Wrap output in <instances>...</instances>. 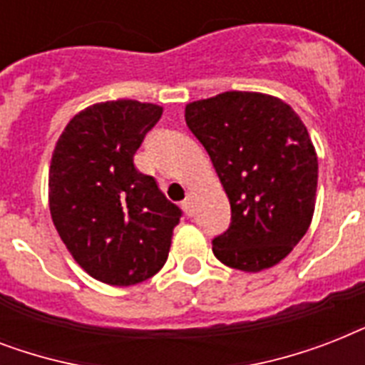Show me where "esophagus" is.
<instances>
[{
    "label": "esophagus",
    "mask_w": 365,
    "mask_h": 365,
    "mask_svg": "<svg viewBox=\"0 0 365 365\" xmlns=\"http://www.w3.org/2000/svg\"><path fill=\"white\" fill-rule=\"evenodd\" d=\"M182 208H183V212L187 214V216H193V197H191V195H187V197L183 199Z\"/></svg>",
    "instance_id": "34e87169"
}]
</instances>
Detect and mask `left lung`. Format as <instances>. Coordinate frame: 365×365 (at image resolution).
<instances>
[{
    "label": "left lung",
    "mask_w": 365,
    "mask_h": 365,
    "mask_svg": "<svg viewBox=\"0 0 365 365\" xmlns=\"http://www.w3.org/2000/svg\"><path fill=\"white\" fill-rule=\"evenodd\" d=\"M185 123L231 205L229 229L212 240L214 255L246 272L277 265L314 212L318 159L299 115L274 96L231 91L185 106Z\"/></svg>",
    "instance_id": "1"
}]
</instances>
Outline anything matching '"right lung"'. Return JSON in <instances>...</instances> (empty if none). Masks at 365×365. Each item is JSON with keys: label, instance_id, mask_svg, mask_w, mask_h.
I'll list each match as a JSON object with an SVG mask.
<instances>
[{"label": "right lung", "instance_id": "1", "mask_svg": "<svg viewBox=\"0 0 365 365\" xmlns=\"http://www.w3.org/2000/svg\"><path fill=\"white\" fill-rule=\"evenodd\" d=\"M163 115L136 100L91 106L56 142L48 172L54 227L73 259L111 286L143 282L163 269L183 212L134 155Z\"/></svg>", "mask_w": 365, "mask_h": 365}]
</instances>
